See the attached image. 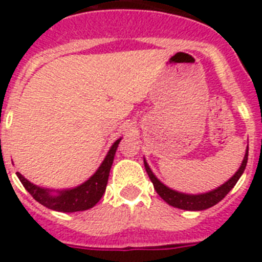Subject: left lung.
I'll use <instances>...</instances> for the list:
<instances>
[{"instance_id":"obj_1","label":"left lung","mask_w":262,"mask_h":262,"mask_svg":"<svg viewBox=\"0 0 262 262\" xmlns=\"http://www.w3.org/2000/svg\"><path fill=\"white\" fill-rule=\"evenodd\" d=\"M248 151L249 149H246V155H245L244 162L241 164L239 170L235 172L234 177H231V179H228L227 182L224 183V185H222L220 187H217V189H215V190L209 191V193H204V194H185V193H178V191L171 190V189H168L167 186H164L163 183L156 178L155 175H154V172L151 171L149 166L147 164V162H144V166H145L148 177H149V179H151L152 183H154V187H155L156 193H158L166 203L170 204V205H172V207L175 208H179V209H185V211H203V209L213 207V205H216L219 201H222V200L228 194V191L235 186V183L238 182V179L241 178V175L244 174L245 168H246V163H248Z\"/></svg>"}]
</instances>
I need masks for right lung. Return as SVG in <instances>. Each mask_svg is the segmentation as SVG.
<instances>
[{
	"label": "right lung",
	"mask_w": 262,
	"mask_h": 262,
	"mask_svg": "<svg viewBox=\"0 0 262 262\" xmlns=\"http://www.w3.org/2000/svg\"><path fill=\"white\" fill-rule=\"evenodd\" d=\"M121 139L117 140L110 151L107 154L106 159L103 160L98 171L95 172L87 182L83 185L71 189V190L59 191L57 195L50 194V190L38 187L30 181H27L20 172H17V177L23 186L26 187V190L34 197L39 204H42L49 209L58 212H79L90 209L102 199L103 193L106 190L107 181H108V174H110L111 164L114 160V155Z\"/></svg>",
	"instance_id": "right-lung-1"
}]
</instances>
